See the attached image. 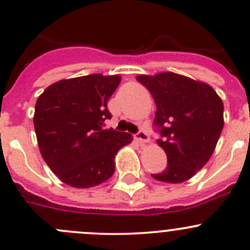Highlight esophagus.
<instances>
[{
	"label": "esophagus",
	"instance_id": "34e87169",
	"mask_svg": "<svg viewBox=\"0 0 250 250\" xmlns=\"http://www.w3.org/2000/svg\"><path fill=\"white\" fill-rule=\"evenodd\" d=\"M136 139L139 142V143H142V144L146 143V142H149L148 133H146V130L141 129V130H139V132L136 134Z\"/></svg>",
	"mask_w": 250,
	"mask_h": 250
}]
</instances>
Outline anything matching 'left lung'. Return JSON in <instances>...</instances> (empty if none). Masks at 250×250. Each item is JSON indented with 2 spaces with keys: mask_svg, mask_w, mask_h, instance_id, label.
I'll use <instances>...</instances> for the list:
<instances>
[{
  "mask_svg": "<svg viewBox=\"0 0 250 250\" xmlns=\"http://www.w3.org/2000/svg\"><path fill=\"white\" fill-rule=\"evenodd\" d=\"M153 96L154 127L167 165L154 179L179 184L192 178L213 154L223 129V104L209 85L175 72L139 75Z\"/></svg>",
  "mask_w": 250,
  "mask_h": 250,
  "instance_id": "obj_1",
  "label": "left lung"
}]
</instances>
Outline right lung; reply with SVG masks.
I'll use <instances>...</instances> for the list:
<instances>
[{
	"instance_id": "obj_1",
	"label": "right lung",
	"mask_w": 250,
	"mask_h": 250,
	"mask_svg": "<svg viewBox=\"0 0 250 250\" xmlns=\"http://www.w3.org/2000/svg\"><path fill=\"white\" fill-rule=\"evenodd\" d=\"M121 76L101 74L60 80L44 90L34 112V129L44 162L66 185L87 188L108 180L114 155L130 134L104 129L107 102Z\"/></svg>"
}]
</instances>
